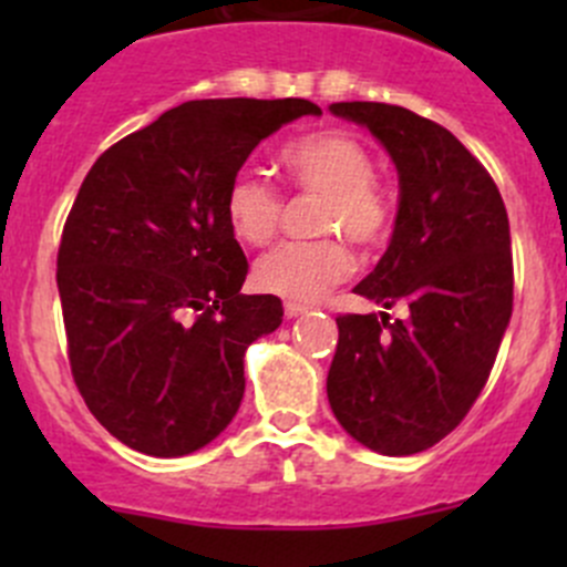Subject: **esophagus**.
Listing matches in <instances>:
<instances>
[{"instance_id":"34e87169","label":"esophagus","mask_w":567,"mask_h":567,"mask_svg":"<svg viewBox=\"0 0 567 567\" xmlns=\"http://www.w3.org/2000/svg\"><path fill=\"white\" fill-rule=\"evenodd\" d=\"M307 310H310V307H307V305H296V301H285V316H288V318L301 316V312H307Z\"/></svg>"}]
</instances>
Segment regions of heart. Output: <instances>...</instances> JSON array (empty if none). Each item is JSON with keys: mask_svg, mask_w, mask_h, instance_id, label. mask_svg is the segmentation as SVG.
Returning <instances> with one entry per match:
<instances>
[{"mask_svg": "<svg viewBox=\"0 0 567 567\" xmlns=\"http://www.w3.org/2000/svg\"><path fill=\"white\" fill-rule=\"evenodd\" d=\"M290 183L301 192L323 194L318 233H340L357 247L384 241L392 225V199L373 175L368 147L342 131H318L288 142L279 153ZM225 216L244 244L260 247L282 219V194L266 177L241 169L225 192ZM351 271V255L334 236L318 241H285L266 251L255 266L262 293L290 301H316Z\"/></svg>", "mask_w": 567, "mask_h": 567, "instance_id": "1", "label": "heart"}]
</instances>
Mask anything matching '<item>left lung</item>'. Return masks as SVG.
Wrapping results in <instances>:
<instances>
[{"label": "left lung", "mask_w": 567, "mask_h": 567, "mask_svg": "<svg viewBox=\"0 0 567 567\" xmlns=\"http://www.w3.org/2000/svg\"><path fill=\"white\" fill-rule=\"evenodd\" d=\"M398 169V216L379 266L353 288L409 316H340L326 394L348 436L414 455L468 414L513 312L511 225L483 164L433 120L373 101L331 104Z\"/></svg>", "instance_id": "8db88e82"}]
</instances>
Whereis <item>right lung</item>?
<instances>
[{"instance_id": "right-lung-1", "label": "right lung", "mask_w": 567, "mask_h": 567, "mask_svg": "<svg viewBox=\"0 0 567 567\" xmlns=\"http://www.w3.org/2000/svg\"><path fill=\"white\" fill-rule=\"evenodd\" d=\"M305 99L186 101L101 153L76 194L56 288L84 403L136 453L181 458L241 405L244 353L282 323L277 296H244L247 257L227 183Z\"/></svg>"}]
</instances>
